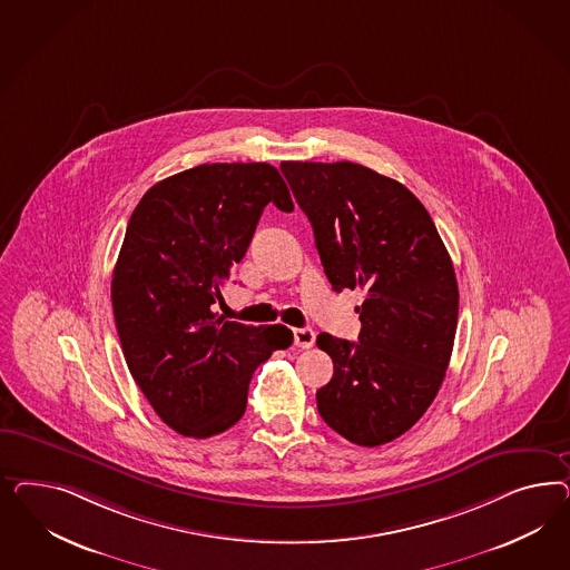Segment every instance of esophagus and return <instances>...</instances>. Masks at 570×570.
Wrapping results in <instances>:
<instances>
[{"label": "esophagus", "instance_id": "1", "mask_svg": "<svg viewBox=\"0 0 570 570\" xmlns=\"http://www.w3.org/2000/svg\"><path fill=\"white\" fill-rule=\"evenodd\" d=\"M294 345L298 348H311L315 343V332L311 328H294Z\"/></svg>", "mask_w": 570, "mask_h": 570}]
</instances>
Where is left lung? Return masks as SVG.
<instances>
[{"label":"left lung","mask_w":570,"mask_h":570,"mask_svg":"<svg viewBox=\"0 0 570 570\" xmlns=\"http://www.w3.org/2000/svg\"><path fill=\"white\" fill-rule=\"evenodd\" d=\"M336 293L360 288V343L317 336L334 374L317 391L332 431L379 448L410 431L445 379L458 282L429 210L403 184L357 163L279 165Z\"/></svg>","instance_id":"8db88e82"}]
</instances>
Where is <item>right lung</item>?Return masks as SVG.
Instances as JSON below:
<instances>
[{
    "label": "right lung",
    "mask_w": 570,
    "mask_h": 570,
    "mask_svg": "<svg viewBox=\"0 0 570 570\" xmlns=\"http://www.w3.org/2000/svg\"><path fill=\"white\" fill-rule=\"evenodd\" d=\"M269 203L294 208L276 167L213 163L155 184L127 224L110 288L122 355L158 417L184 436L232 429L255 370L293 345L282 324L213 311Z\"/></svg>",
    "instance_id": "add662e5"
}]
</instances>
